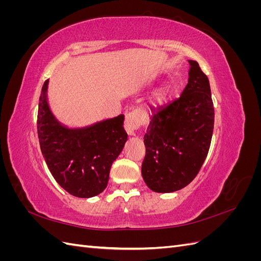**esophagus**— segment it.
<instances>
[{"mask_svg": "<svg viewBox=\"0 0 261 261\" xmlns=\"http://www.w3.org/2000/svg\"><path fill=\"white\" fill-rule=\"evenodd\" d=\"M143 122H144V118L140 116L138 111H132L126 114L125 116V123H124L125 130L127 132L128 135L134 136Z\"/></svg>", "mask_w": 261, "mask_h": 261, "instance_id": "1", "label": "esophagus"}]
</instances>
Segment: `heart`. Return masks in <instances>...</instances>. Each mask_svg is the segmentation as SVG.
Here are the masks:
<instances>
[{
  "instance_id": "obj_1",
  "label": "heart",
  "mask_w": 261,
  "mask_h": 261,
  "mask_svg": "<svg viewBox=\"0 0 261 261\" xmlns=\"http://www.w3.org/2000/svg\"><path fill=\"white\" fill-rule=\"evenodd\" d=\"M165 96H167V91H165L164 89H161L160 91H158L154 94L152 102H154V103H160V102L165 98Z\"/></svg>"
}]
</instances>
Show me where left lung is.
<instances>
[{"instance_id": "left-lung-1", "label": "left lung", "mask_w": 261, "mask_h": 261, "mask_svg": "<svg viewBox=\"0 0 261 261\" xmlns=\"http://www.w3.org/2000/svg\"><path fill=\"white\" fill-rule=\"evenodd\" d=\"M188 83L180 96L153 111L144 136L141 175L155 193H173L198 174L209 151L215 109L208 77L189 60Z\"/></svg>"}]
</instances>
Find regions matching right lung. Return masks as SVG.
<instances>
[{
    "mask_svg": "<svg viewBox=\"0 0 261 261\" xmlns=\"http://www.w3.org/2000/svg\"><path fill=\"white\" fill-rule=\"evenodd\" d=\"M45 81L39 99L38 137L46 165L58 184L80 198H90L106 189L110 169L127 140L124 115L86 127L69 128L57 120L48 103Z\"/></svg>",
    "mask_w": 261,
    "mask_h": 261,
    "instance_id": "right-lung-1",
    "label": "right lung"
}]
</instances>
